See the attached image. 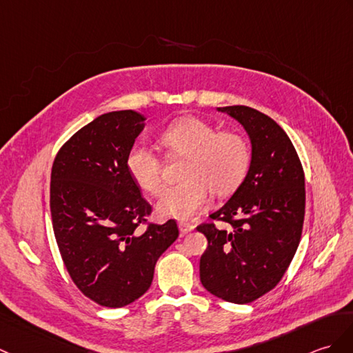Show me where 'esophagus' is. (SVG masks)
Listing matches in <instances>:
<instances>
[{"label": "esophagus", "instance_id": "1", "mask_svg": "<svg viewBox=\"0 0 353 353\" xmlns=\"http://www.w3.org/2000/svg\"><path fill=\"white\" fill-rule=\"evenodd\" d=\"M179 230H180V233H183V234H186V233H190V232H192L194 230V225L192 224H190V223H185V221H179Z\"/></svg>", "mask_w": 353, "mask_h": 353}]
</instances>
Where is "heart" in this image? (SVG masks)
Instances as JSON below:
<instances>
[{
	"instance_id": "obj_1",
	"label": "heart",
	"mask_w": 353,
	"mask_h": 353,
	"mask_svg": "<svg viewBox=\"0 0 353 353\" xmlns=\"http://www.w3.org/2000/svg\"><path fill=\"white\" fill-rule=\"evenodd\" d=\"M158 141L168 157H183L180 183L163 191L157 203L159 216L191 219L208 206L210 194L233 192L250 167L251 153L245 138L236 132H216L209 121L188 116L171 123ZM126 170L134 182L149 194L162 188V162L144 145L128 152Z\"/></svg>"
}]
</instances>
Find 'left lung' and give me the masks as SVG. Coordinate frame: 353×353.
I'll return each instance as SVG.
<instances>
[{
	"label": "left lung",
	"mask_w": 353,
	"mask_h": 353,
	"mask_svg": "<svg viewBox=\"0 0 353 353\" xmlns=\"http://www.w3.org/2000/svg\"><path fill=\"white\" fill-rule=\"evenodd\" d=\"M234 119L251 143L242 183L210 218L196 227L208 237L200 259L204 289L233 304H248L272 290L298 250L305 214V179L298 153L283 128L250 106L216 108Z\"/></svg>",
	"instance_id": "left-lung-1"
}]
</instances>
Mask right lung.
<instances>
[{
    "label": "right lung",
    "instance_id": "1",
    "mask_svg": "<svg viewBox=\"0 0 353 353\" xmlns=\"http://www.w3.org/2000/svg\"><path fill=\"white\" fill-rule=\"evenodd\" d=\"M144 128L134 110L102 114L61 147L52 165V227L64 265L87 298L110 308L149 290L154 265L179 236L174 219L137 228L152 208L126 157Z\"/></svg>",
    "mask_w": 353,
    "mask_h": 353
}]
</instances>
